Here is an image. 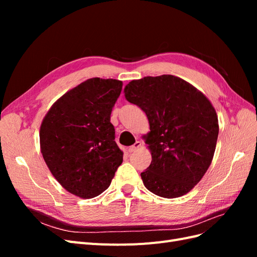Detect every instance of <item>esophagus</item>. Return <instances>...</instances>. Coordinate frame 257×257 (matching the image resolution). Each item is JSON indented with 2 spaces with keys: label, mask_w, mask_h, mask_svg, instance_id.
<instances>
[{
  "label": "esophagus",
  "mask_w": 257,
  "mask_h": 257,
  "mask_svg": "<svg viewBox=\"0 0 257 257\" xmlns=\"http://www.w3.org/2000/svg\"><path fill=\"white\" fill-rule=\"evenodd\" d=\"M141 146H142V143L137 141V142H136V143H135L133 146H131V147H128V148H127V151H128L130 153L134 152V151H135L136 149H138V148L141 147Z\"/></svg>",
  "instance_id": "34e87169"
}]
</instances>
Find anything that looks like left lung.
<instances>
[{
	"mask_svg": "<svg viewBox=\"0 0 257 257\" xmlns=\"http://www.w3.org/2000/svg\"><path fill=\"white\" fill-rule=\"evenodd\" d=\"M124 95L149 121L150 132L144 138L152 161L141 174L145 186L165 198L189 193L206 174L215 151L219 121L211 102L173 75L132 80Z\"/></svg>",
	"mask_w": 257,
	"mask_h": 257,
	"instance_id": "obj_1",
	"label": "left lung"
}]
</instances>
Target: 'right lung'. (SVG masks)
<instances>
[{"label": "right lung", "mask_w": 257, "mask_h": 257, "mask_svg": "<svg viewBox=\"0 0 257 257\" xmlns=\"http://www.w3.org/2000/svg\"><path fill=\"white\" fill-rule=\"evenodd\" d=\"M122 81L91 78L67 91L43 119L41 152L52 176L80 198H93L110 185L123 152L114 142L112 107Z\"/></svg>", "instance_id": "add662e5"}]
</instances>
